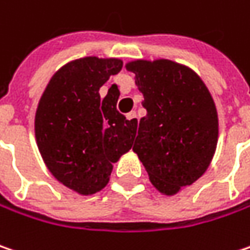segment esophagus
Wrapping results in <instances>:
<instances>
[{
  "label": "esophagus",
  "instance_id": "esophagus-1",
  "mask_svg": "<svg viewBox=\"0 0 250 250\" xmlns=\"http://www.w3.org/2000/svg\"><path fill=\"white\" fill-rule=\"evenodd\" d=\"M125 117H127V120L133 122L134 125H137V123H139V119H137L136 111H130V113H127V114H125Z\"/></svg>",
  "mask_w": 250,
  "mask_h": 250
}]
</instances>
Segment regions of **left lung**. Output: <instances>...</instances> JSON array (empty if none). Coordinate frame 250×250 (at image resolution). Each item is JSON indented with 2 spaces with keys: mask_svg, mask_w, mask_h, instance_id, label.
Here are the masks:
<instances>
[{
  "mask_svg": "<svg viewBox=\"0 0 250 250\" xmlns=\"http://www.w3.org/2000/svg\"><path fill=\"white\" fill-rule=\"evenodd\" d=\"M136 75L147 114L133 151L163 195H175L205 174L218 143V111L208 87L191 67L168 59L125 63Z\"/></svg>",
  "mask_w": 250,
  "mask_h": 250,
  "instance_id": "left-lung-1",
  "label": "left lung"
}]
</instances>
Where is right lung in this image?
Listing matches in <instances>:
<instances>
[{"mask_svg":"<svg viewBox=\"0 0 250 250\" xmlns=\"http://www.w3.org/2000/svg\"><path fill=\"white\" fill-rule=\"evenodd\" d=\"M122 67L117 58L75 59L52 76L38 103L35 139L42 160L59 183L81 195L102 191L113 163L133 147L137 125L116 109L117 86L103 99L99 93Z\"/></svg>","mask_w":250,"mask_h":250,"instance_id":"obj_1","label":"right lung"}]
</instances>
